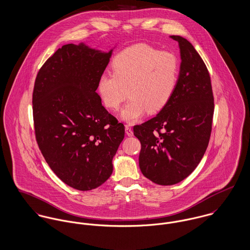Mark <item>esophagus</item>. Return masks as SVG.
<instances>
[{
	"label": "esophagus",
	"instance_id": "1",
	"mask_svg": "<svg viewBox=\"0 0 250 250\" xmlns=\"http://www.w3.org/2000/svg\"><path fill=\"white\" fill-rule=\"evenodd\" d=\"M125 133H126L127 136H132L133 135V131H132V129L129 125H125Z\"/></svg>",
	"mask_w": 250,
	"mask_h": 250
}]
</instances>
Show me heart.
Instances as JSON below:
<instances>
[{"mask_svg":"<svg viewBox=\"0 0 250 250\" xmlns=\"http://www.w3.org/2000/svg\"><path fill=\"white\" fill-rule=\"evenodd\" d=\"M113 75H102L98 92L104 105L113 111L130 97L122 112L124 120L133 123L145 112L161 111L171 100L178 84L180 64L170 52H160L145 43L127 47L111 63Z\"/></svg>","mask_w":250,"mask_h":250,"instance_id":"obj_1","label":"heart"}]
</instances>
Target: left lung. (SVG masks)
I'll list each match as a JSON object with an SVG mask.
<instances>
[{"label": "left lung", "mask_w": 250, "mask_h": 250, "mask_svg": "<svg viewBox=\"0 0 250 250\" xmlns=\"http://www.w3.org/2000/svg\"><path fill=\"white\" fill-rule=\"evenodd\" d=\"M180 48L178 84L166 106L133 126L141 143L142 173L158 185H173L189 176L202 159L212 131L214 95L208 69L194 46L170 36Z\"/></svg>", "instance_id": "left-lung-1"}]
</instances>
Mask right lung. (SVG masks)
Here are the masks:
<instances>
[{"instance_id": "obj_1", "label": "right lung", "mask_w": 250, "mask_h": 250, "mask_svg": "<svg viewBox=\"0 0 250 250\" xmlns=\"http://www.w3.org/2000/svg\"><path fill=\"white\" fill-rule=\"evenodd\" d=\"M83 44L64 45L40 68L32 93L38 146L56 175L89 191L113 171L125 125L102 104L96 90L111 56Z\"/></svg>"}]
</instances>
